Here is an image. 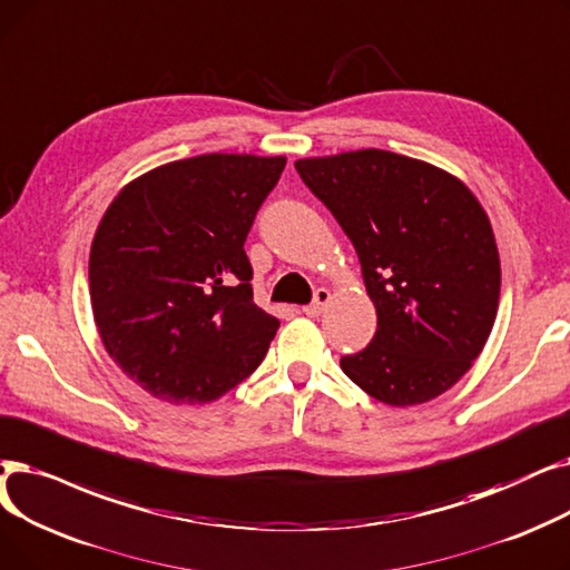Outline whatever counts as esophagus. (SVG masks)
<instances>
[{"mask_svg": "<svg viewBox=\"0 0 570 570\" xmlns=\"http://www.w3.org/2000/svg\"><path fill=\"white\" fill-rule=\"evenodd\" d=\"M330 302H332V292H330L327 287H317L315 294H313V302L304 308V313H306L308 317H317V315L324 311V306H327Z\"/></svg>", "mask_w": 570, "mask_h": 570, "instance_id": "esophagus-1", "label": "esophagus"}]
</instances>
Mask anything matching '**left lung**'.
<instances>
[{"label": "left lung", "instance_id": "1", "mask_svg": "<svg viewBox=\"0 0 570 570\" xmlns=\"http://www.w3.org/2000/svg\"><path fill=\"white\" fill-rule=\"evenodd\" d=\"M355 246L377 313L371 343L341 357L352 383L387 405L448 392L497 320L501 262L490 218L452 174L390 150L294 161Z\"/></svg>", "mask_w": 570, "mask_h": 570}]
</instances>
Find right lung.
<instances>
[{
    "instance_id": "obj_1",
    "label": "right lung",
    "mask_w": 570,
    "mask_h": 570,
    "mask_svg": "<svg viewBox=\"0 0 570 570\" xmlns=\"http://www.w3.org/2000/svg\"><path fill=\"white\" fill-rule=\"evenodd\" d=\"M285 161H169L106 208L90 248L95 322L108 355L155 399L215 401L262 364L281 322L253 302L243 243Z\"/></svg>"
}]
</instances>
